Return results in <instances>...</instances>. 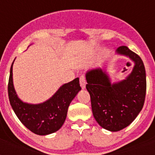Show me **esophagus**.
<instances>
[{
  "label": "esophagus",
  "mask_w": 155,
  "mask_h": 155,
  "mask_svg": "<svg viewBox=\"0 0 155 155\" xmlns=\"http://www.w3.org/2000/svg\"><path fill=\"white\" fill-rule=\"evenodd\" d=\"M80 87H82L83 89H84L85 87H86V79H85V76L84 75H81L80 78Z\"/></svg>",
  "instance_id": "esophagus-1"
}]
</instances>
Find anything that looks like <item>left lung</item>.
Wrapping results in <instances>:
<instances>
[{"instance_id": "obj_1", "label": "left lung", "mask_w": 155, "mask_h": 155, "mask_svg": "<svg viewBox=\"0 0 155 155\" xmlns=\"http://www.w3.org/2000/svg\"><path fill=\"white\" fill-rule=\"evenodd\" d=\"M116 53L134 63L125 80L112 84L108 73L101 68L86 73V88L91 97L94 118L102 128L112 132L123 130L134 120L144 105L147 92L142 58L125 46L118 47Z\"/></svg>"}]
</instances>
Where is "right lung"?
I'll return each instance as SVG.
<instances>
[{"label": "right lung", "instance_id": "right-lung-1", "mask_svg": "<svg viewBox=\"0 0 155 155\" xmlns=\"http://www.w3.org/2000/svg\"><path fill=\"white\" fill-rule=\"evenodd\" d=\"M13 62L10 68L8 93L12 108L18 119L35 134L48 135L58 131L65 121L71 102L81 90L79 78L62 85L50 99L43 103H25L19 99L14 89Z\"/></svg>", "mask_w": 155, "mask_h": 155}]
</instances>
